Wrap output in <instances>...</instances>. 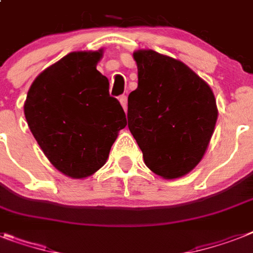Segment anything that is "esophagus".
<instances>
[{"instance_id": "1", "label": "esophagus", "mask_w": 253, "mask_h": 253, "mask_svg": "<svg viewBox=\"0 0 253 253\" xmlns=\"http://www.w3.org/2000/svg\"><path fill=\"white\" fill-rule=\"evenodd\" d=\"M119 102H120V104H122L123 108H124V111H126V103H128L126 95H120V97H119Z\"/></svg>"}]
</instances>
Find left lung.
<instances>
[{
	"label": "left lung",
	"instance_id": "obj_1",
	"mask_svg": "<svg viewBox=\"0 0 253 253\" xmlns=\"http://www.w3.org/2000/svg\"><path fill=\"white\" fill-rule=\"evenodd\" d=\"M138 87L128 97V128L145 164L163 178L193 170L217 122L213 91L191 68L154 50L133 53Z\"/></svg>",
	"mask_w": 253,
	"mask_h": 253
}]
</instances>
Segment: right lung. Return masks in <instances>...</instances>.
Listing matches in <instances>:
<instances>
[{
  "instance_id": "obj_1",
  "label": "right lung",
  "mask_w": 253,
  "mask_h": 253,
  "mask_svg": "<svg viewBox=\"0 0 253 253\" xmlns=\"http://www.w3.org/2000/svg\"><path fill=\"white\" fill-rule=\"evenodd\" d=\"M103 50L74 51L42 71L29 87L24 115L49 162L72 178L104 166L126 125L123 107L110 97L108 79L97 70Z\"/></svg>"
}]
</instances>
